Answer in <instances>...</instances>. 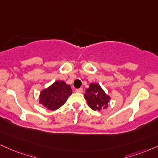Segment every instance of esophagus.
<instances>
[{"mask_svg": "<svg viewBox=\"0 0 158 158\" xmlns=\"http://www.w3.org/2000/svg\"><path fill=\"white\" fill-rule=\"evenodd\" d=\"M75 91L77 93H82L83 92V89L82 88H78V89H76Z\"/></svg>", "mask_w": 158, "mask_h": 158, "instance_id": "esophagus-1", "label": "esophagus"}]
</instances>
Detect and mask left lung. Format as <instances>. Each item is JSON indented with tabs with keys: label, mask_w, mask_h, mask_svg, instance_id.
Returning a JSON list of instances; mask_svg holds the SVG:
<instances>
[{
	"label": "left lung",
	"mask_w": 158,
	"mask_h": 158,
	"mask_svg": "<svg viewBox=\"0 0 158 158\" xmlns=\"http://www.w3.org/2000/svg\"><path fill=\"white\" fill-rule=\"evenodd\" d=\"M85 98L91 109L100 111L108 107L110 97L105 94L99 85L92 83L85 90Z\"/></svg>",
	"instance_id": "8db88e82"
}]
</instances>
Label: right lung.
Wrapping results in <instances>:
<instances>
[{"label": "right lung", "instance_id": "right-lung-1", "mask_svg": "<svg viewBox=\"0 0 158 158\" xmlns=\"http://www.w3.org/2000/svg\"><path fill=\"white\" fill-rule=\"evenodd\" d=\"M72 94L71 86L63 81H56L40 92L39 102L50 110L62 107Z\"/></svg>", "mask_w": 158, "mask_h": 158}]
</instances>
